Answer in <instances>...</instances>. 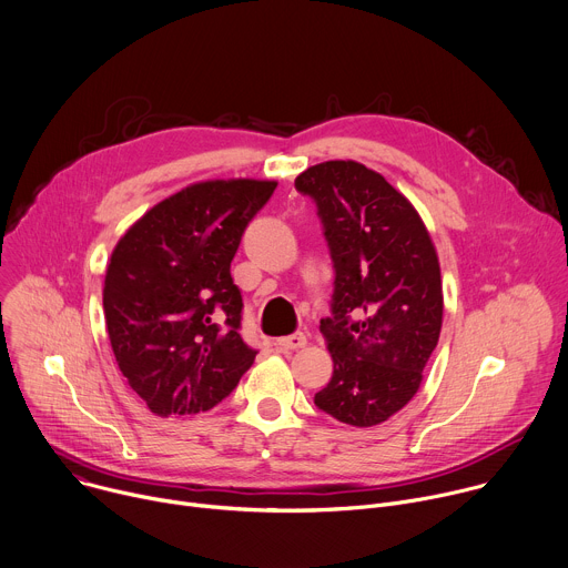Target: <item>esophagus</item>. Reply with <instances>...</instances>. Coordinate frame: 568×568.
Wrapping results in <instances>:
<instances>
[{
	"label": "esophagus",
	"instance_id": "1",
	"mask_svg": "<svg viewBox=\"0 0 568 568\" xmlns=\"http://www.w3.org/2000/svg\"><path fill=\"white\" fill-rule=\"evenodd\" d=\"M277 347L282 349H302L306 345V335L302 331H295L291 335H284V337H277Z\"/></svg>",
	"mask_w": 568,
	"mask_h": 568
}]
</instances>
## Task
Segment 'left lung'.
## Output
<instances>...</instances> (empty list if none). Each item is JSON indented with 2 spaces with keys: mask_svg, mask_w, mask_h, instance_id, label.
Returning a JSON list of instances; mask_svg holds the SVG:
<instances>
[{
  "mask_svg": "<svg viewBox=\"0 0 568 568\" xmlns=\"http://www.w3.org/2000/svg\"><path fill=\"white\" fill-rule=\"evenodd\" d=\"M295 190L313 199L335 268L320 322L333 376L313 400L339 423L378 425L412 400L438 343L436 251L412 203L356 161L313 165Z\"/></svg>",
  "mask_w": 568,
  "mask_h": 568,
  "instance_id": "8db88e82",
  "label": "left lung"
}]
</instances>
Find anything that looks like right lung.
I'll list each match as a JSON object with an SVG mask.
<instances>
[{"label": "right lung", "instance_id": "right-lung-1", "mask_svg": "<svg viewBox=\"0 0 568 568\" xmlns=\"http://www.w3.org/2000/svg\"><path fill=\"white\" fill-rule=\"evenodd\" d=\"M275 181H205L143 214L111 253L102 308L113 356L159 416L219 405L257 349L240 333L231 262Z\"/></svg>", "mask_w": 568, "mask_h": 568}]
</instances>
